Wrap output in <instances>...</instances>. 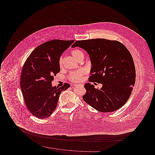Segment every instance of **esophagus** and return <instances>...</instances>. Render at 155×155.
<instances>
[{"label":"esophagus","mask_w":155,"mask_h":155,"mask_svg":"<svg viewBox=\"0 0 155 155\" xmlns=\"http://www.w3.org/2000/svg\"><path fill=\"white\" fill-rule=\"evenodd\" d=\"M74 87H83V85L81 84H75Z\"/></svg>","instance_id":"34e87169"}]
</instances>
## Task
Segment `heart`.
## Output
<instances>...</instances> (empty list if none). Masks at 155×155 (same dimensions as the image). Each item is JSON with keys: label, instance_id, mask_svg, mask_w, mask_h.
Returning <instances> with one entry per match:
<instances>
[{"label": "heart", "instance_id": "1", "mask_svg": "<svg viewBox=\"0 0 155 155\" xmlns=\"http://www.w3.org/2000/svg\"><path fill=\"white\" fill-rule=\"evenodd\" d=\"M71 54L73 56L74 58L78 60L80 58H84V53L83 52L81 51L80 50L78 49H74L71 51ZM59 64L60 67H62L63 66V58L61 57L60 58L59 60ZM84 74V71L82 70L77 71H74V72H71L69 75V78L73 81H75V82H79L81 81L82 78V75Z\"/></svg>", "mask_w": 155, "mask_h": 155}]
</instances>
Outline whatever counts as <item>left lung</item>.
Listing matches in <instances>:
<instances>
[{"instance_id": "8db88e82", "label": "left lung", "mask_w": 155, "mask_h": 155, "mask_svg": "<svg viewBox=\"0 0 155 155\" xmlns=\"http://www.w3.org/2000/svg\"><path fill=\"white\" fill-rule=\"evenodd\" d=\"M88 53L92 67L90 82L102 84L95 88L90 83L84 85L86 103L101 112H113L123 106L131 94L135 82V68L131 53L117 41L92 39L77 41L71 46Z\"/></svg>"}]
</instances>
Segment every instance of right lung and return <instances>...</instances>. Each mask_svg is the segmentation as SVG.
I'll return each mask as SVG.
<instances>
[{
    "instance_id": "1",
    "label": "right lung",
    "mask_w": 155,
    "mask_h": 155,
    "mask_svg": "<svg viewBox=\"0 0 155 155\" xmlns=\"http://www.w3.org/2000/svg\"><path fill=\"white\" fill-rule=\"evenodd\" d=\"M74 40L53 39L36 48L26 60L20 78L24 102L28 110L39 119L49 117L55 110L60 94L70 85L52 87L54 76L60 72L59 60Z\"/></svg>"
}]
</instances>
